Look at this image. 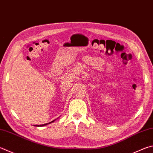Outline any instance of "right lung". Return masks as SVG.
I'll return each mask as SVG.
<instances>
[{
	"label": "right lung",
	"instance_id": "obj_1",
	"mask_svg": "<svg viewBox=\"0 0 153 153\" xmlns=\"http://www.w3.org/2000/svg\"><path fill=\"white\" fill-rule=\"evenodd\" d=\"M55 120H53L52 122H51V123H49V124H50V123H53V122L55 121ZM47 124H48V123L47 124H41V125H35V126H45V125H47Z\"/></svg>",
	"mask_w": 153,
	"mask_h": 153
}]
</instances>
